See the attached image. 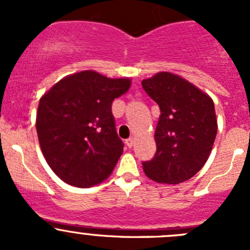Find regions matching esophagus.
I'll list each match as a JSON object with an SVG mask.
<instances>
[{
	"instance_id": "34e87169",
	"label": "esophagus",
	"mask_w": 250,
	"mask_h": 250,
	"mask_svg": "<svg viewBox=\"0 0 250 250\" xmlns=\"http://www.w3.org/2000/svg\"><path fill=\"white\" fill-rule=\"evenodd\" d=\"M125 144H127V146H128V147H132V146H133V144H134V138H133V137L128 138V139L125 140Z\"/></svg>"
}]
</instances>
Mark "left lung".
Here are the masks:
<instances>
[{
	"instance_id": "8db88e82",
	"label": "left lung",
	"mask_w": 250,
	"mask_h": 250,
	"mask_svg": "<svg viewBox=\"0 0 250 250\" xmlns=\"http://www.w3.org/2000/svg\"><path fill=\"white\" fill-rule=\"evenodd\" d=\"M141 84L161 110L155 130L157 150L143 163L144 173L160 184L184 183L202 169L213 148L218 132L213 99L172 72H157Z\"/></svg>"
}]
</instances>
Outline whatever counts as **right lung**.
Wrapping results in <instances>:
<instances>
[{"instance_id":"right-lung-1","label":"right lung","mask_w":250,"mask_h":250,"mask_svg":"<svg viewBox=\"0 0 250 250\" xmlns=\"http://www.w3.org/2000/svg\"><path fill=\"white\" fill-rule=\"evenodd\" d=\"M130 84V78L84 70L62 78L42 95L37 137L48 166L62 181L84 188L109 178L123 152L111 104Z\"/></svg>"}]
</instances>
